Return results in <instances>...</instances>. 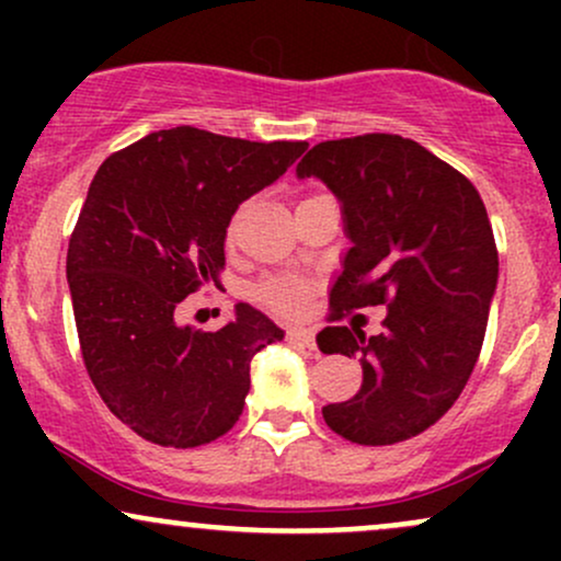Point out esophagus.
<instances>
[{
	"label": "esophagus",
	"instance_id": "34e87169",
	"mask_svg": "<svg viewBox=\"0 0 561 561\" xmlns=\"http://www.w3.org/2000/svg\"><path fill=\"white\" fill-rule=\"evenodd\" d=\"M287 340H293V343H300L306 347H313V330H308V327H289Z\"/></svg>",
	"mask_w": 561,
	"mask_h": 561
}]
</instances>
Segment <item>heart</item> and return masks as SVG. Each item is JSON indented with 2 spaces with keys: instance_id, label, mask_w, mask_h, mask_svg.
<instances>
[{
  "instance_id": "heart-1",
  "label": "heart",
  "mask_w": 561,
  "mask_h": 561,
  "mask_svg": "<svg viewBox=\"0 0 561 561\" xmlns=\"http://www.w3.org/2000/svg\"><path fill=\"white\" fill-rule=\"evenodd\" d=\"M261 298L276 311H295L306 298V287L295 279H272L261 287Z\"/></svg>"
}]
</instances>
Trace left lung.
Here are the masks:
<instances>
[{
	"label": "left lung",
	"mask_w": 561,
	"mask_h": 561,
	"mask_svg": "<svg viewBox=\"0 0 561 561\" xmlns=\"http://www.w3.org/2000/svg\"><path fill=\"white\" fill-rule=\"evenodd\" d=\"M317 176L343 205L351 248L330 289L332 321L388 306L385 332H319L324 353L362 362V390L321 409L358 446L424 433L465 390L499 282V253L480 192L420 141L364 134L311 147L298 179Z\"/></svg>",
	"instance_id": "1"
}]
</instances>
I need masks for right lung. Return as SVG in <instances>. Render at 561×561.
<instances>
[{
  "instance_id": "1",
  "label": "right lung",
  "mask_w": 561,
  "mask_h": 561,
  "mask_svg": "<svg viewBox=\"0 0 561 561\" xmlns=\"http://www.w3.org/2000/svg\"><path fill=\"white\" fill-rule=\"evenodd\" d=\"M306 147L176 126L94 173L68 244L76 330L100 398L145 440L195 448L240 420L250 362L285 332L248 302L216 332L176 324L173 311L218 285L234 210Z\"/></svg>"
}]
</instances>
